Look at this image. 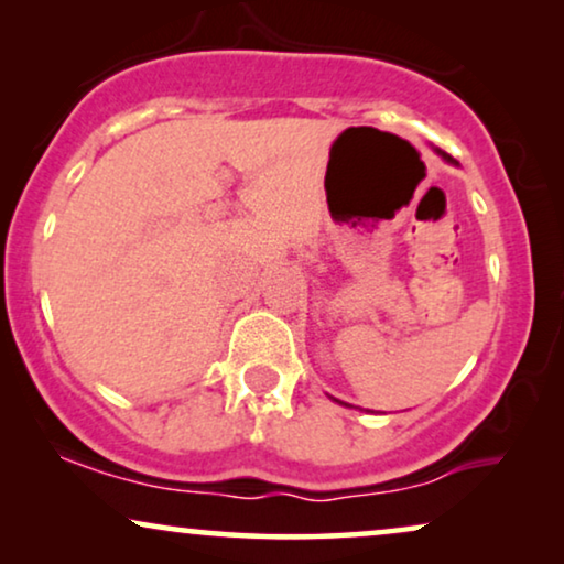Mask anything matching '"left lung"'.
<instances>
[{"instance_id":"8db88e82","label":"left lung","mask_w":564,"mask_h":564,"mask_svg":"<svg viewBox=\"0 0 564 564\" xmlns=\"http://www.w3.org/2000/svg\"><path fill=\"white\" fill-rule=\"evenodd\" d=\"M444 159H446V161H452V156H449V153H444Z\"/></svg>"}]
</instances>
